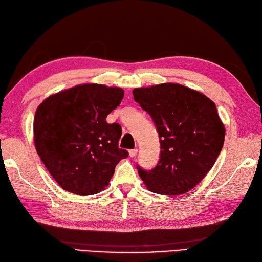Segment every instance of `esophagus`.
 I'll use <instances>...</instances> for the list:
<instances>
[{
  "instance_id": "obj_1",
  "label": "esophagus",
  "mask_w": 262,
  "mask_h": 262,
  "mask_svg": "<svg viewBox=\"0 0 262 262\" xmlns=\"http://www.w3.org/2000/svg\"><path fill=\"white\" fill-rule=\"evenodd\" d=\"M137 153H138V149H137V148H135V149H130V150H128V154H130V157H131V158H136Z\"/></svg>"
}]
</instances>
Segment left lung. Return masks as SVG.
Segmentation results:
<instances>
[{
    "instance_id": "1",
    "label": "left lung",
    "mask_w": 262,
    "mask_h": 262,
    "mask_svg": "<svg viewBox=\"0 0 262 262\" xmlns=\"http://www.w3.org/2000/svg\"><path fill=\"white\" fill-rule=\"evenodd\" d=\"M132 94L152 117L161 145L157 166H137L139 176L154 193H186L207 175L223 147L226 131L216 105L200 92L171 82Z\"/></svg>"
}]
</instances>
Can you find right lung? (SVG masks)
<instances>
[{
	"instance_id": "obj_1",
	"label": "right lung",
	"mask_w": 262,
	"mask_h": 262,
	"mask_svg": "<svg viewBox=\"0 0 262 262\" xmlns=\"http://www.w3.org/2000/svg\"><path fill=\"white\" fill-rule=\"evenodd\" d=\"M124 96L119 87L78 85L46 99L34 116V144L63 190L91 195L108 185L115 167L128 157L118 147V123L105 121Z\"/></svg>"
}]
</instances>
